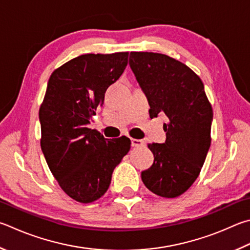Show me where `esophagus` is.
Returning a JSON list of instances; mask_svg holds the SVG:
<instances>
[{
	"instance_id": "34e87169",
	"label": "esophagus",
	"mask_w": 250,
	"mask_h": 250,
	"mask_svg": "<svg viewBox=\"0 0 250 250\" xmlns=\"http://www.w3.org/2000/svg\"><path fill=\"white\" fill-rule=\"evenodd\" d=\"M131 145L135 147H139V146H144L145 142L143 140H139V139H133L131 138Z\"/></svg>"
}]
</instances>
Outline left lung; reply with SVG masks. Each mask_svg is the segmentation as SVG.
<instances>
[{
    "instance_id": "8db88e82",
    "label": "left lung",
    "mask_w": 250,
    "mask_h": 250,
    "mask_svg": "<svg viewBox=\"0 0 250 250\" xmlns=\"http://www.w3.org/2000/svg\"><path fill=\"white\" fill-rule=\"evenodd\" d=\"M130 66L146 94L149 116H167L165 143H149L153 165L141 177L148 190L176 198L196 181L211 144L212 106L201 79L183 62L155 52L130 53Z\"/></svg>"
}]
</instances>
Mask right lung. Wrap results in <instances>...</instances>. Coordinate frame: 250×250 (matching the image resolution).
<instances>
[{"mask_svg": "<svg viewBox=\"0 0 250 250\" xmlns=\"http://www.w3.org/2000/svg\"><path fill=\"white\" fill-rule=\"evenodd\" d=\"M129 52L87 53L50 75L39 108L42 153L59 186L81 203L103 197L112 171L131 146L129 138L105 139L86 126L102 107L107 88L120 78Z\"/></svg>", "mask_w": 250, "mask_h": 250, "instance_id": "1", "label": "right lung"}]
</instances>
